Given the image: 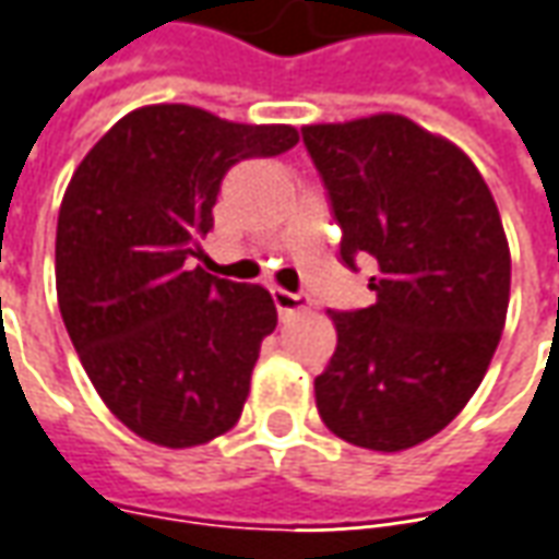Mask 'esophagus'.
Returning a JSON list of instances; mask_svg holds the SVG:
<instances>
[{
	"label": "esophagus",
	"mask_w": 559,
	"mask_h": 559,
	"mask_svg": "<svg viewBox=\"0 0 559 559\" xmlns=\"http://www.w3.org/2000/svg\"><path fill=\"white\" fill-rule=\"evenodd\" d=\"M272 299H275V306H278L281 318H287V314H296V311H306L311 306V299L306 294H290V290H272Z\"/></svg>",
	"instance_id": "obj_1"
}]
</instances>
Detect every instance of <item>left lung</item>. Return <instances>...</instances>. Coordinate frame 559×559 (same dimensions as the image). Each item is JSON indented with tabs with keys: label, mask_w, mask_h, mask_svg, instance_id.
I'll return each instance as SVG.
<instances>
[{
	"label": "left lung",
	"mask_w": 559,
	"mask_h": 559,
	"mask_svg": "<svg viewBox=\"0 0 559 559\" xmlns=\"http://www.w3.org/2000/svg\"><path fill=\"white\" fill-rule=\"evenodd\" d=\"M302 143L343 263L379 269L373 306L330 311L336 352L314 404L336 438L401 453L453 423L487 376L511 296L502 216L468 155L407 116L306 124Z\"/></svg>",
	"instance_id": "left-lung-1"
}]
</instances>
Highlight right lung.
<instances>
[{
  "label": "right lung",
  "mask_w": 559,
  "mask_h": 559,
  "mask_svg": "<svg viewBox=\"0 0 559 559\" xmlns=\"http://www.w3.org/2000/svg\"><path fill=\"white\" fill-rule=\"evenodd\" d=\"M294 124H241L186 104L128 112L82 158L57 216V306L91 385L150 443L226 435L278 324L265 287L189 260L241 158L296 146Z\"/></svg>",
  "instance_id": "add662e5"
}]
</instances>
